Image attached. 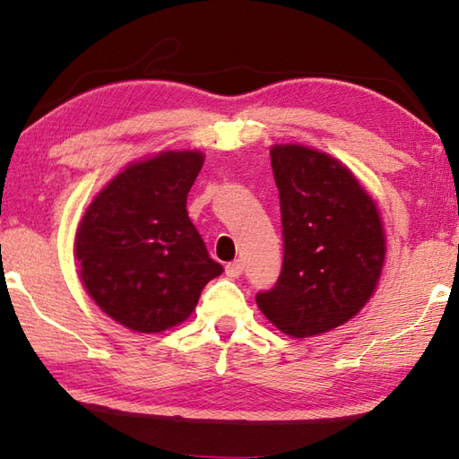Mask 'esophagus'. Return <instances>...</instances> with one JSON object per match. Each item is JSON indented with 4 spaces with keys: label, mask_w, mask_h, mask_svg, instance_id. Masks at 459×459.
Returning <instances> with one entry per match:
<instances>
[{
    "label": "esophagus",
    "mask_w": 459,
    "mask_h": 459,
    "mask_svg": "<svg viewBox=\"0 0 459 459\" xmlns=\"http://www.w3.org/2000/svg\"><path fill=\"white\" fill-rule=\"evenodd\" d=\"M242 271H245V264H242V260H235V263L227 264V274L230 278H238L242 274Z\"/></svg>",
    "instance_id": "34e87169"
}]
</instances>
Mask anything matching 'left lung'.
Here are the masks:
<instances>
[{"label": "left lung", "instance_id": "1", "mask_svg": "<svg viewBox=\"0 0 459 459\" xmlns=\"http://www.w3.org/2000/svg\"><path fill=\"white\" fill-rule=\"evenodd\" d=\"M281 196L284 260L256 304L292 338L328 332L370 300L385 258L372 196L338 159L302 145L271 149Z\"/></svg>", "mask_w": 459, "mask_h": 459}]
</instances>
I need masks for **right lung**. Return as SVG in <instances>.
<instances>
[{
	"label": "right lung",
	"mask_w": 459,
	"mask_h": 459,
	"mask_svg": "<svg viewBox=\"0 0 459 459\" xmlns=\"http://www.w3.org/2000/svg\"><path fill=\"white\" fill-rule=\"evenodd\" d=\"M201 151H163L121 170L87 206L75 235L85 290L121 326L151 334L191 316L222 273L188 219Z\"/></svg>",
	"instance_id": "1"
}]
</instances>
